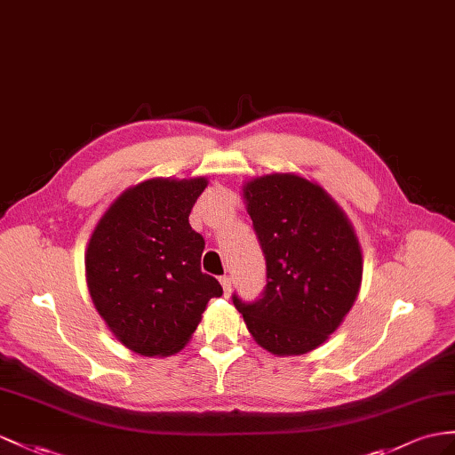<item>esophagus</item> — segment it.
Returning <instances> with one entry per match:
<instances>
[{"instance_id": "34e87169", "label": "esophagus", "mask_w": 455, "mask_h": 455, "mask_svg": "<svg viewBox=\"0 0 455 455\" xmlns=\"http://www.w3.org/2000/svg\"><path fill=\"white\" fill-rule=\"evenodd\" d=\"M220 283H221V287H224V293L229 295L231 293V278H229V275H221Z\"/></svg>"}]
</instances>
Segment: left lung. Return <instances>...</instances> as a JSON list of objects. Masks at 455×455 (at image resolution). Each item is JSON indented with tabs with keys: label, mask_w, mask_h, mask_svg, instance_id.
I'll list each match as a JSON object with an SVG mask.
<instances>
[{
	"label": "left lung",
	"mask_w": 455,
	"mask_h": 455,
	"mask_svg": "<svg viewBox=\"0 0 455 455\" xmlns=\"http://www.w3.org/2000/svg\"><path fill=\"white\" fill-rule=\"evenodd\" d=\"M266 259V287L234 305L254 341L274 355H301L336 331L359 295L363 254L346 212L323 187L295 173L243 185Z\"/></svg>",
	"instance_id": "8db88e82"
}]
</instances>
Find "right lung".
<instances>
[{
    "instance_id": "1",
    "label": "right lung",
    "mask_w": 455,
    "mask_h": 455,
    "mask_svg": "<svg viewBox=\"0 0 455 455\" xmlns=\"http://www.w3.org/2000/svg\"><path fill=\"white\" fill-rule=\"evenodd\" d=\"M206 185V177H156L131 187L88 241V293L112 334L139 355L181 351L210 299L224 293L201 270L204 239L189 224Z\"/></svg>"
}]
</instances>
